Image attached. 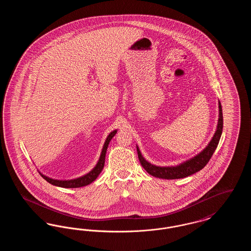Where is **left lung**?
<instances>
[{"label":"left lung","instance_id":"obj_1","mask_svg":"<svg viewBox=\"0 0 251 251\" xmlns=\"http://www.w3.org/2000/svg\"><path fill=\"white\" fill-rule=\"evenodd\" d=\"M218 120H217V126L215 130L214 136L212 137L211 141L204 148L202 151L198 153L197 155L192 157L190 159L180 163L177 166H170V167H159L151 164L144 158L138 146L136 145L137 154L140 161V164L145 168V170L151 174V176L160 178V179H182L185 177H188L192 174L201 170L203 167L207 165L209 160L211 159L212 155L214 154L217 145L219 143L222 130H223V115H222V107L221 103L218 100Z\"/></svg>","mask_w":251,"mask_h":251}]
</instances>
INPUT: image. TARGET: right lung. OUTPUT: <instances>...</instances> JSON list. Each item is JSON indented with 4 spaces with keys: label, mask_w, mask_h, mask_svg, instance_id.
<instances>
[{
    "label": "right lung",
    "mask_w": 251,
    "mask_h": 251,
    "mask_svg": "<svg viewBox=\"0 0 251 251\" xmlns=\"http://www.w3.org/2000/svg\"><path fill=\"white\" fill-rule=\"evenodd\" d=\"M117 131H118V130H114V131H111L108 134V136L106 137V139H105V142L103 144V147H102V150H101L100 158L98 160V163L96 164L95 167H93L88 173L84 174V175L79 177V178H75V179H52V178H50L48 176L42 174L41 172H39L40 175L43 177V179H46L50 184L58 186V187H63V188H78V187H82V186H85V185L90 184L92 181H94L98 178V176L100 175V173L101 172L102 168L104 167L105 154H106L108 145L110 143L111 139L115 136Z\"/></svg>",
    "instance_id": "obj_1"
}]
</instances>
